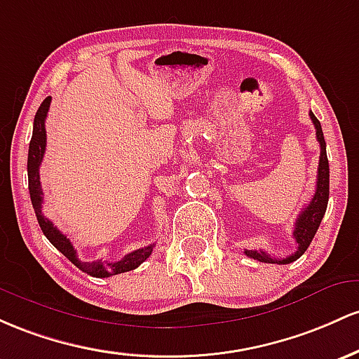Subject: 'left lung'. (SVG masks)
Segmentation results:
<instances>
[{
  "label": "left lung",
  "instance_id": "left-lung-1",
  "mask_svg": "<svg viewBox=\"0 0 359 359\" xmlns=\"http://www.w3.org/2000/svg\"><path fill=\"white\" fill-rule=\"evenodd\" d=\"M310 118H312L313 127H316V135L317 140L320 144V158H319V171H317V184H316V193H313L312 200L307 207L302 210L295 222V231H293V237L297 241V251L293 255L287 257H271L268 252L264 251H251V249H245L244 255L252 259L261 261V263H276V264H288L297 261L299 257L307 251V248L312 243L313 236H316L317 229L322 222V217H324L325 208H327L329 201V161H327V152H325V140L324 134H322L320 122L317 120V116L310 111Z\"/></svg>",
  "mask_w": 359,
  "mask_h": 359
}]
</instances>
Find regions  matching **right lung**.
Returning <instances> with one entry per match:
<instances>
[{
	"instance_id": "1",
	"label": "right lung",
	"mask_w": 359,
	"mask_h": 359,
	"mask_svg": "<svg viewBox=\"0 0 359 359\" xmlns=\"http://www.w3.org/2000/svg\"><path fill=\"white\" fill-rule=\"evenodd\" d=\"M50 107V96H47L43 100L42 104L39 107L37 114H35L34 120V134H32L30 147H28V163H27V171H28V190H30V200L34 205L35 215H37L39 225L42 229L43 236L50 241V244L54 248H57L67 259L71 261L74 266H78L81 271L88 273V275L95 278H108L114 275H120V273L132 271V269L139 268L144 261L151 256L154 244L144 245L142 249H137L134 252H128L127 256H123L120 261L110 263V261H93V263H84L76 255L74 245L71 244V241L64 236L62 232L55 227L54 224L47 219L42 213V201H43V191L40 187V175L39 169L42 164L43 154H46V142H47V134H46V118L47 111Z\"/></svg>"
}]
</instances>
